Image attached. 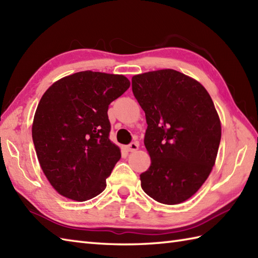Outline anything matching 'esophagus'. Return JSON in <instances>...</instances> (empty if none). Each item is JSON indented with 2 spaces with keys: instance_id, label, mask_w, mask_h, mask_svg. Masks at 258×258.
Masks as SVG:
<instances>
[{
  "instance_id": "34e87169",
  "label": "esophagus",
  "mask_w": 258,
  "mask_h": 258,
  "mask_svg": "<svg viewBox=\"0 0 258 258\" xmlns=\"http://www.w3.org/2000/svg\"><path fill=\"white\" fill-rule=\"evenodd\" d=\"M139 150V142H132L127 145V151L128 152H135Z\"/></svg>"
}]
</instances>
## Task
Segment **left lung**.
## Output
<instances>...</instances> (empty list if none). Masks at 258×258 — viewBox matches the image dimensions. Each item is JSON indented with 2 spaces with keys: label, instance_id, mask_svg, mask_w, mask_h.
I'll use <instances>...</instances> for the list:
<instances>
[{
  "label": "left lung",
  "instance_id": "8db88e82",
  "mask_svg": "<svg viewBox=\"0 0 258 258\" xmlns=\"http://www.w3.org/2000/svg\"><path fill=\"white\" fill-rule=\"evenodd\" d=\"M132 91L145 112L151 166L140 175L145 193L163 204L193 196L215 164L222 128L205 87L175 70L135 75Z\"/></svg>",
  "mask_w": 258,
  "mask_h": 258
}]
</instances>
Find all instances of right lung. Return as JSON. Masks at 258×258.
Returning a JSON list of instances; mask_svg holds the SVG:
<instances>
[{
	"mask_svg": "<svg viewBox=\"0 0 258 258\" xmlns=\"http://www.w3.org/2000/svg\"><path fill=\"white\" fill-rule=\"evenodd\" d=\"M130 87L123 75L84 71L55 82L38 103L32 138L57 193L84 202L101 194L119 158L109 141L108 105Z\"/></svg>",
	"mask_w": 258,
	"mask_h": 258,
	"instance_id": "1",
	"label": "right lung"
}]
</instances>
